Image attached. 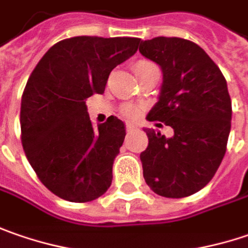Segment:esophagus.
<instances>
[{
  "instance_id": "esophagus-1",
  "label": "esophagus",
  "mask_w": 248,
  "mask_h": 248,
  "mask_svg": "<svg viewBox=\"0 0 248 248\" xmlns=\"http://www.w3.org/2000/svg\"><path fill=\"white\" fill-rule=\"evenodd\" d=\"M135 129H137V124H133V122H127L126 124V130L130 132V130H135Z\"/></svg>"
}]
</instances>
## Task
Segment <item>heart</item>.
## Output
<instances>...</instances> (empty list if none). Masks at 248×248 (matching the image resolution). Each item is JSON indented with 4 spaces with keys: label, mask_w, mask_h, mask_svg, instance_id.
<instances>
[{
    "label": "heart",
    "mask_w": 248,
    "mask_h": 248,
    "mask_svg": "<svg viewBox=\"0 0 248 248\" xmlns=\"http://www.w3.org/2000/svg\"><path fill=\"white\" fill-rule=\"evenodd\" d=\"M151 68H156L155 65L153 63V62H150V61H137L135 63V72L136 75H140V73H143L145 70L151 69ZM137 108L133 107V105H124V115H127V116H136L137 115Z\"/></svg>",
    "instance_id": "obj_1"
}]
</instances>
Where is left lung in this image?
I'll return each instance as SVG.
<instances>
[{"instance_id":"obj_1","label":"left lung","mask_w":248,"mask_h":248,"mask_svg":"<svg viewBox=\"0 0 248 248\" xmlns=\"http://www.w3.org/2000/svg\"><path fill=\"white\" fill-rule=\"evenodd\" d=\"M139 51L162 70L158 101L147 119L173 129L172 137L144 129L148 147L140 154L143 176L162 197H187L208 185L225 155L232 121L228 84L215 62L193 41L141 40Z\"/></svg>"}]
</instances>
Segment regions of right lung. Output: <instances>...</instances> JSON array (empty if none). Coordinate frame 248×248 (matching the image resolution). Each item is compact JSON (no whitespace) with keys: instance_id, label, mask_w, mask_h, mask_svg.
<instances>
[{"instance_id":"obj_1","label":"right lung","mask_w":248,"mask_h":248,"mask_svg":"<svg viewBox=\"0 0 248 248\" xmlns=\"http://www.w3.org/2000/svg\"><path fill=\"white\" fill-rule=\"evenodd\" d=\"M139 43L136 37L66 38L31 72L20 105L22 144L38 179L61 199L87 202L111 186L124 124L109 116L94 129L86 100L104 93L111 70L135 55Z\"/></svg>"}]
</instances>
